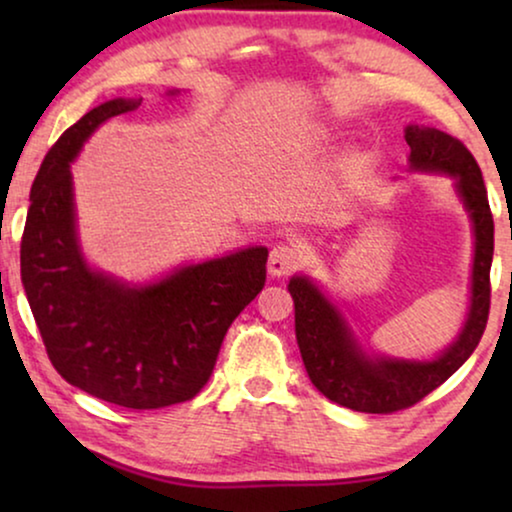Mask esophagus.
<instances>
[{"label": "esophagus", "mask_w": 512, "mask_h": 512, "mask_svg": "<svg viewBox=\"0 0 512 512\" xmlns=\"http://www.w3.org/2000/svg\"><path fill=\"white\" fill-rule=\"evenodd\" d=\"M305 263V251L298 244H277L272 247L268 258V272L272 277L289 275V272L298 270Z\"/></svg>", "instance_id": "1"}]
</instances>
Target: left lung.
<instances>
[{"label": "left lung", "mask_w": 512, "mask_h": 512, "mask_svg": "<svg viewBox=\"0 0 512 512\" xmlns=\"http://www.w3.org/2000/svg\"><path fill=\"white\" fill-rule=\"evenodd\" d=\"M405 142L410 146L412 170L445 172L457 179L459 195L473 219L471 312L457 342L433 361L368 359L354 342L340 312L321 296L310 279L293 277L289 282L296 305V340L312 384L328 401L370 415L412 408L457 373L485 333L492 300L489 270L494 256V219L473 153L447 132L424 125H408Z\"/></svg>", "instance_id": "left-lung-1"}]
</instances>
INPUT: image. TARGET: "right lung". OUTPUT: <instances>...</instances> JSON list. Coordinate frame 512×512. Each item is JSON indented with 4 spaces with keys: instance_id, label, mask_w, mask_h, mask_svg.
<instances>
[{
    "instance_id": "1",
    "label": "right lung",
    "mask_w": 512,
    "mask_h": 512,
    "mask_svg": "<svg viewBox=\"0 0 512 512\" xmlns=\"http://www.w3.org/2000/svg\"><path fill=\"white\" fill-rule=\"evenodd\" d=\"M137 104H100L48 149L30 193L20 279L48 359L69 384L121 408L156 410L205 387L230 324L265 286L268 249L188 265L142 289L88 268L69 163L97 125Z\"/></svg>"
}]
</instances>
